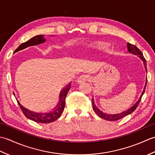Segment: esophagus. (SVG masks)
I'll return each instance as SVG.
<instances>
[{
  "instance_id": "1",
  "label": "esophagus",
  "mask_w": 155,
  "mask_h": 155,
  "mask_svg": "<svg viewBox=\"0 0 155 155\" xmlns=\"http://www.w3.org/2000/svg\"><path fill=\"white\" fill-rule=\"evenodd\" d=\"M88 76L86 75V74H84V75H82L81 77L78 78V79L77 81V82L78 83H85V82H87L88 81Z\"/></svg>"
}]
</instances>
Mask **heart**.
Wrapping results in <instances>:
<instances>
[{
  "instance_id": "heart-1",
  "label": "heart",
  "mask_w": 155,
  "mask_h": 155,
  "mask_svg": "<svg viewBox=\"0 0 155 155\" xmlns=\"http://www.w3.org/2000/svg\"><path fill=\"white\" fill-rule=\"evenodd\" d=\"M93 49H95V50H101V49L104 48V47H103V45H95L93 47Z\"/></svg>"
}]
</instances>
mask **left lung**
Returning <instances> with one entry per match:
<instances>
[{"label":"left lung","mask_w":155,"mask_h":155,"mask_svg":"<svg viewBox=\"0 0 155 155\" xmlns=\"http://www.w3.org/2000/svg\"><path fill=\"white\" fill-rule=\"evenodd\" d=\"M127 49H128V52H129V53L137 56L138 57H139V58H140L141 60L143 61L144 66V68H145V70L147 71V62H146V60H145V58H144L143 53H142V52H141V51L139 50V49L138 48L136 47V46L131 45L130 43H128V42H127ZM147 79H146V83H145V85H144L143 91V93H141L140 97L139 98V100H138V101L135 104L133 105V107H131L130 108H128V110L122 112V113H120L116 114H107V113H103V112H102L99 109V108H98V107H97L96 104H94V99L93 98V100H92V103H93V107L94 111L95 112V113H96V114L100 118H104V119H105V120H110V121H114V120H119V119H120V118H122L123 117L127 116V115L131 114L134 110L136 109V108L138 107V105H139L140 101L141 100V98H142V96L143 95V94L144 93V91H145V88H146V86H147Z\"/></svg>","instance_id":"8db88e82"}]
</instances>
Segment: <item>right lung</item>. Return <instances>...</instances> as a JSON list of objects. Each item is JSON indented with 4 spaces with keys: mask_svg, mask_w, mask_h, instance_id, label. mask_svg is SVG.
<instances>
[{
    "mask_svg": "<svg viewBox=\"0 0 155 155\" xmlns=\"http://www.w3.org/2000/svg\"><path fill=\"white\" fill-rule=\"evenodd\" d=\"M44 36L45 35H37L31 38L30 40H28V41L24 42V43H22L15 51L14 53L28 47L44 43L46 41V38H44ZM51 37H52V36H51ZM71 85V82L67 84L63 88H62L60 94H59V101L57 104L56 105V107L54 108H52L51 110H49L48 112L37 113V112L32 111L23 107L18 101L17 102L20 107L21 108L23 114H24L25 115V117L28 118V119L39 123H50L58 119V118L60 117L62 112H63L65 106V98L67 97V94L68 91L70 90Z\"/></svg>",
    "mask_w": 155,
    "mask_h": 155,
    "instance_id": "add662e5",
    "label": "right lung"
}]
</instances>
